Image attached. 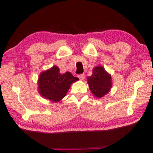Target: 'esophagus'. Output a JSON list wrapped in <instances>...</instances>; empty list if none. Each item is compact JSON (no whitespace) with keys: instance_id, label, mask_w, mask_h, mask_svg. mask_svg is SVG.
I'll use <instances>...</instances> for the list:
<instances>
[{"instance_id":"1","label":"esophagus","mask_w":153,"mask_h":153,"mask_svg":"<svg viewBox=\"0 0 153 153\" xmlns=\"http://www.w3.org/2000/svg\"><path fill=\"white\" fill-rule=\"evenodd\" d=\"M77 77H78L79 79H81V80H82V79L85 78V74H79V75H78V76H77Z\"/></svg>"}]
</instances>
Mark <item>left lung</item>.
<instances>
[{
  "mask_svg": "<svg viewBox=\"0 0 153 153\" xmlns=\"http://www.w3.org/2000/svg\"><path fill=\"white\" fill-rule=\"evenodd\" d=\"M89 89L96 97L102 98L110 91L111 77L102 66H96L91 76L87 78Z\"/></svg>",
  "mask_w": 153,
  "mask_h": 153,
  "instance_id": "obj_1",
  "label": "left lung"
}]
</instances>
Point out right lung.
<instances>
[{
	"instance_id": "right-lung-1",
	"label": "right lung",
	"mask_w": 153,
	"mask_h": 153,
	"mask_svg": "<svg viewBox=\"0 0 153 153\" xmlns=\"http://www.w3.org/2000/svg\"><path fill=\"white\" fill-rule=\"evenodd\" d=\"M78 78L70 72L60 74L57 66L41 73L38 79L39 93L42 96L54 102H59L65 97L71 85Z\"/></svg>"
}]
</instances>
